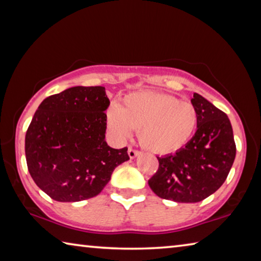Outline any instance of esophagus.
<instances>
[{"label": "esophagus", "instance_id": "1", "mask_svg": "<svg viewBox=\"0 0 261 261\" xmlns=\"http://www.w3.org/2000/svg\"><path fill=\"white\" fill-rule=\"evenodd\" d=\"M127 154H129L130 159H135L136 156H138V155H139L140 152L136 151V149H134V148H129V151H127Z\"/></svg>", "mask_w": 261, "mask_h": 261}]
</instances>
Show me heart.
Listing matches in <instances>:
<instances>
[{"instance_id":"heart-1","label":"heart","mask_w":261,"mask_h":261,"mask_svg":"<svg viewBox=\"0 0 261 261\" xmlns=\"http://www.w3.org/2000/svg\"><path fill=\"white\" fill-rule=\"evenodd\" d=\"M197 122V109L191 102L152 91L127 94L122 108L114 106L107 114L108 129L115 139L124 143L139 130L140 143L156 154L182 148L192 137Z\"/></svg>"}]
</instances>
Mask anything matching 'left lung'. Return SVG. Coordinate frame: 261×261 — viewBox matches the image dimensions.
<instances>
[{
	"label": "left lung",
	"mask_w": 261,
	"mask_h": 261,
	"mask_svg": "<svg viewBox=\"0 0 261 261\" xmlns=\"http://www.w3.org/2000/svg\"><path fill=\"white\" fill-rule=\"evenodd\" d=\"M191 103L198 113L197 131L175 154L159 158L148 185L162 199L198 202L224 183L236 156L231 123L226 114L200 94Z\"/></svg>",
	"instance_id": "8db88e82"
}]
</instances>
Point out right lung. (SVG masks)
<instances>
[{
	"label": "right lung",
	"instance_id": "right-lung-1",
	"mask_svg": "<svg viewBox=\"0 0 261 261\" xmlns=\"http://www.w3.org/2000/svg\"><path fill=\"white\" fill-rule=\"evenodd\" d=\"M110 101L102 86H74L46 98L25 136L31 177L51 199L74 202L102 191L127 148L107 144Z\"/></svg>",
	"mask_w": 261,
	"mask_h": 261
}]
</instances>
